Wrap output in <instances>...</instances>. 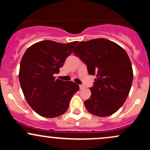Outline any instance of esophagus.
I'll list each match as a JSON object with an SVG mask.
<instances>
[{"instance_id":"esophagus-1","label":"esophagus","mask_w":150,"mask_h":150,"mask_svg":"<svg viewBox=\"0 0 150 150\" xmlns=\"http://www.w3.org/2000/svg\"><path fill=\"white\" fill-rule=\"evenodd\" d=\"M84 88H85V86H84L83 85H80V89H83Z\"/></svg>"}]
</instances>
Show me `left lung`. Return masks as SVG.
<instances>
[{
    "instance_id": "8db88e82",
    "label": "left lung",
    "mask_w": 150,
    "mask_h": 150,
    "mask_svg": "<svg viewBox=\"0 0 150 150\" xmlns=\"http://www.w3.org/2000/svg\"><path fill=\"white\" fill-rule=\"evenodd\" d=\"M87 65L89 75H97L85 101L87 111L104 117L124 104L132 83V64L126 51L116 43L100 38L81 42L73 51Z\"/></svg>"
}]
</instances>
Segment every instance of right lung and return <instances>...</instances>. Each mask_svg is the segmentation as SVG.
I'll use <instances>...</instances> for the list:
<instances>
[{"mask_svg":"<svg viewBox=\"0 0 150 150\" xmlns=\"http://www.w3.org/2000/svg\"><path fill=\"white\" fill-rule=\"evenodd\" d=\"M77 42L67 44L45 40L29 47L20 62L19 80L30 107L45 118H54L68 110L80 87L72 81L56 79Z\"/></svg>","mask_w":150,"mask_h":150,"instance_id":"obj_1","label":"right lung"}]
</instances>
